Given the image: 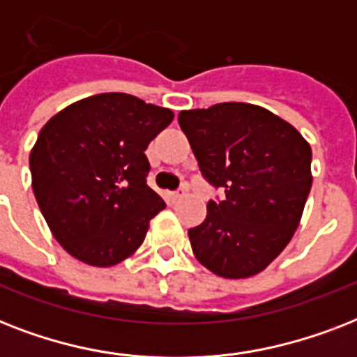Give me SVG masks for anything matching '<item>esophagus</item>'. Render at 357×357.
<instances>
[{"label": "esophagus", "mask_w": 357, "mask_h": 357, "mask_svg": "<svg viewBox=\"0 0 357 357\" xmlns=\"http://www.w3.org/2000/svg\"><path fill=\"white\" fill-rule=\"evenodd\" d=\"M181 196H183V190H181V192H168L167 198H168V202H172V204H176V202H178L179 198H181Z\"/></svg>", "instance_id": "1"}]
</instances>
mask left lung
<instances>
[{"label": "left lung", "instance_id": "1", "mask_svg": "<svg viewBox=\"0 0 357 357\" xmlns=\"http://www.w3.org/2000/svg\"><path fill=\"white\" fill-rule=\"evenodd\" d=\"M204 178L226 198L207 204L206 220L189 229L196 259L228 280L259 274L298 228L311 190V146L268 109L217 103L181 111Z\"/></svg>", "mask_w": 357, "mask_h": 357}]
</instances>
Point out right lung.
<instances>
[{
  "label": "right lung",
  "instance_id": "right-lung-1",
  "mask_svg": "<svg viewBox=\"0 0 357 357\" xmlns=\"http://www.w3.org/2000/svg\"><path fill=\"white\" fill-rule=\"evenodd\" d=\"M174 120L123 92L72 103L47 120L29 153L36 204L57 243L107 268L133 255L165 202L146 185L144 150Z\"/></svg>",
  "mask_w": 357,
  "mask_h": 357
}]
</instances>
